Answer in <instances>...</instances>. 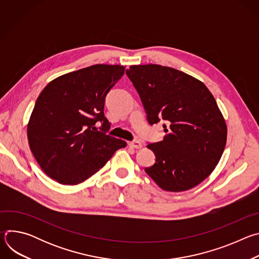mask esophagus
<instances>
[{
    "label": "esophagus",
    "mask_w": 259,
    "mask_h": 259,
    "mask_svg": "<svg viewBox=\"0 0 259 259\" xmlns=\"http://www.w3.org/2000/svg\"><path fill=\"white\" fill-rule=\"evenodd\" d=\"M129 145L131 147H133V149H141L142 147V144L140 141H137V140H134V141H130L129 142Z\"/></svg>",
    "instance_id": "obj_1"
}]
</instances>
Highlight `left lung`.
<instances>
[{"label":"left lung","mask_w":259,"mask_h":259,"mask_svg":"<svg viewBox=\"0 0 259 259\" xmlns=\"http://www.w3.org/2000/svg\"><path fill=\"white\" fill-rule=\"evenodd\" d=\"M126 75L139 94L150 125L165 121L166 136L147 144L156 162L144 171L168 192L188 191L207 178L227 143V125L208 88L178 69L131 65Z\"/></svg>","instance_id":"8db88e82"}]
</instances>
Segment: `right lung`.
Listing matches in <instances>:
<instances>
[{
  "instance_id": "1",
  "label": "right lung",
  "mask_w": 259,
  "mask_h": 259,
  "mask_svg": "<svg viewBox=\"0 0 259 259\" xmlns=\"http://www.w3.org/2000/svg\"><path fill=\"white\" fill-rule=\"evenodd\" d=\"M124 71L123 65L95 64L65 73L43 89L27 125V138L49 177L61 184L81 183L126 146V141L107 134L110 124L103 113L105 97Z\"/></svg>"
}]
</instances>
